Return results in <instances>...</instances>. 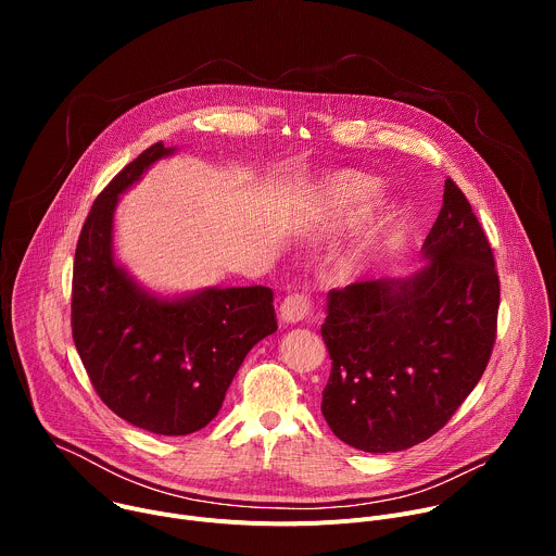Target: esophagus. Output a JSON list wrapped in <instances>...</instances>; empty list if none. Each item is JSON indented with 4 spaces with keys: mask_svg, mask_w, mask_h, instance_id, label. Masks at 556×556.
Wrapping results in <instances>:
<instances>
[{
    "mask_svg": "<svg viewBox=\"0 0 556 556\" xmlns=\"http://www.w3.org/2000/svg\"><path fill=\"white\" fill-rule=\"evenodd\" d=\"M312 314V299L307 294H288L279 305V319L283 324H299Z\"/></svg>",
    "mask_w": 556,
    "mask_h": 556,
    "instance_id": "obj_1",
    "label": "esophagus"
}]
</instances>
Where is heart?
Listing matches in <instances>:
<instances>
[{
	"label": "heart",
	"instance_id": "heart-1",
	"mask_svg": "<svg viewBox=\"0 0 556 556\" xmlns=\"http://www.w3.org/2000/svg\"><path fill=\"white\" fill-rule=\"evenodd\" d=\"M374 193H376V182L371 178L354 172H343V174H334L324 182L321 206L332 222H341L358 215ZM374 240H376L374 230H367L358 237L356 247L348 255L350 268H361L365 264V257Z\"/></svg>",
	"mask_w": 556,
	"mask_h": 556
}]
</instances>
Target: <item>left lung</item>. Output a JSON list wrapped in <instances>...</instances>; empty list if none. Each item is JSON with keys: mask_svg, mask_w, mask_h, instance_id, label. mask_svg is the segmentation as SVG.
Here are the masks:
<instances>
[{"mask_svg": "<svg viewBox=\"0 0 556 556\" xmlns=\"http://www.w3.org/2000/svg\"><path fill=\"white\" fill-rule=\"evenodd\" d=\"M407 279L328 294L321 337L332 358L321 412L345 444L405 451L438 433L480 382L497 337L500 275L486 232L448 178Z\"/></svg>", "mask_w": 556, "mask_h": 556, "instance_id": "obj_1", "label": "left lung"}]
</instances>
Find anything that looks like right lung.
<instances>
[{
	"instance_id": "add662e5",
	"label": "right lung",
	"mask_w": 556,
	"mask_h": 556,
	"mask_svg": "<svg viewBox=\"0 0 556 556\" xmlns=\"http://www.w3.org/2000/svg\"><path fill=\"white\" fill-rule=\"evenodd\" d=\"M174 147L155 142L94 200L72 273V339L99 399L129 425L189 435L222 409L247 354L277 330L266 286L208 288L185 299L144 292L112 253L118 195Z\"/></svg>"
}]
</instances>
